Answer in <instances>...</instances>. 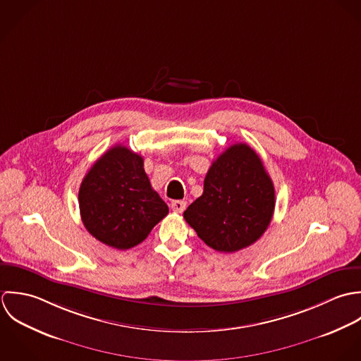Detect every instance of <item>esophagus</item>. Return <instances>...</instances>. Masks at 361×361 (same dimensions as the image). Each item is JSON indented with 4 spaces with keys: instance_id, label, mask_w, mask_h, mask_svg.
<instances>
[{
    "instance_id": "esophagus-1",
    "label": "esophagus",
    "mask_w": 361,
    "mask_h": 361,
    "mask_svg": "<svg viewBox=\"0 0 361 361\" xmlns=\"http://www.w3.org/2000/svg\"><path fill=\"white\" fill-rule=\"evenodd\" d=\"M187 208V202L185 201H173L171 202V209L177 214H183L184 209Z\"/></svg>"
}]
</instances>
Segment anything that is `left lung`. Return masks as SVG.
<instances>
[{"label": "left lung", "instance_id": "obj_1", "mask_svg": "<svg viewBox=\"0 0 361 361\" xmlns=\"http://www.w3.org/2000/svg\"><path fill=\"white\" fill-rule=\"evenodd\" d=\"M275 211V187L261 157L247 144L227 147L209 167L204 192L184 212L198 237L220 252L254 244Z\"/></svg>", "mask_w": 361, "mask_h": 361}]
</instances>
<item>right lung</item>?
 Returning <instances> with one entry per match:
<instances>
[{
	"instance_id": "add662e5",
	"label": "right lung",
	"mask_w": 361,
	"mask_h": 361,
	"mask_svg": "<svg viewBox=\"0 0 361 361\" xmlns=\"http://www.w3.org/2000/svg\"><path fill=\"white\" fill-rule=\"evenodd\" d=\"M78 200L86 230L117 250L142 243L169 214V207L150 185L142 156L123 145L96 160L82 180Z\"/></svg>"
}]
</instances>
